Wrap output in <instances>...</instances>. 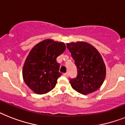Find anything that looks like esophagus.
<instances>
[{
  "label": "esophagus",
  "instance_id": "34e87169",
  "mask_svg": "<svg viewBox=\"0 0 125 125\" xmlns=\"http://www.w3.org/2000/svg\"><path fill=\"white\" fill-rule=\"evenodd\" d=\"M63 76H65V77H69V73H63Z\"/></svg>",
  "mask_w": 125,
  "mask_h": 125
}]
</instances>
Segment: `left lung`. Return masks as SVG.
I'll return each instance as SVG.
<instances>
[{"label":"left lung","instance_id":"8db88e82","mask_svg":"<svg viewBox=\"0 0 125 125\" xmlns=\"http://www.w3.org/2000/svg\"><path fill=\"white\" fill-rule=\"evenodd\" d=\"M67 48L74 60L77 75L70 79L71 86L82 94L98 89L106 77V66L101 54L89 43L83 42L70 43Z\"/></svg>","mask_w":125,"mask_h":125}]
</instances>
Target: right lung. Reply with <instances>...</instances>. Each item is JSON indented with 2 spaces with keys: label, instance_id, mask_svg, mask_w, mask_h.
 <instances>
[{
  "label": "right lung",
  "instance_id": "obj_1",
  "mask_svg": "<svg viewBox=\"0 0 125 125\" xmlns=\"http://www.w3.org/2000/svg\"><path fill=\"white\" fill-rule=\"evenodd\" d=\"M65 49L64 43L50 39L32 48L24 64L22 76L26 84L34 93L45 94L55 87L62 75L56 59Z\"/></svg>",
  "mask_w": 125,
  "mask_h": 125
}]
</instances>
